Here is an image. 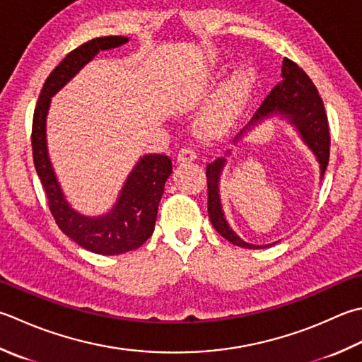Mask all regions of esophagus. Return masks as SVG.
<instances>
[{
  "instance_id": "esophagus-1",
  "label": "esophagus",
  "mask_w": 362,
  "mask_h": 362,
  "mask_svg": "<svg viewBox=\"0 0 362 362\" xmlns=\"http://www.w3.org/2000/svg\"><path fill=\"white\" fill-rule=\"evenodd\" d=\"M197 158V155L194 152L193 147L189 146H183L180 151H179V155H177V160H179V163H189V161H194Z\"/></svg>"
}]
</instances>
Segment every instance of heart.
<instances>
[{"instance_id":"1","label":"heart","mask_w":362,"mask_h":362,"mask_svg":"<svg viewBox=\"0 0 362 362\" xmlns=\"http://www.w3.org/2000/svg\"><path fill=\"white\" fill-rule=\"evenodd\" d=\"M254 86V72L242 69L224 84L219 94L201 116L199 125L205 134H219L229 129L243 108Z\"/></svg>"}]
</instances>
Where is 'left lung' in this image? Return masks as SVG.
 Listing matches in <instances>:
<instances>
[{
  "label": "left lung",
  "mask_w": 362,
  "mask_h": 362,
  "mask_svg": "<svg viewBox=\"0 0 362 362\" xmlns=\"http://www.w3.org/2000/svg\"><path fill=\"white\" fill-rule=\"evenodd\" d=\"M272 115H284L290 120V124H293L296 129H298L304 143L313 148L318 163H320V175L323 177L329 161L331 144L327 111H325L323 100L322 97L318 95V90L314 86L313 80H310L308 74L304 72L298 64L288 58L282 61V83H279L278 86H274L270 94L267 95L264 103L260 105V108L251 119V122L240 132L235 141L242 136L246 129H251L257 120L270 117ZM224 163V158L215 160L214 163L207 165V173H205V175H207V204L210 221L214 224V228L233 245L250 247V250H252V247L254 250H256V247H264L243 242V240L229 228L228 221H226L218 193L219 174L223 171Z\"/></svg>",
  "instance_id": "obj_1"
}]
</instances>
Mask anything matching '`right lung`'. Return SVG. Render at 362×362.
Segmentation results:
<instances>
[{"label": "right lung", "instance_id": "add662e5", "mask_svg": "<svg viewBox=\"0 0 362 362\" xmlns=\"http://www.w3.org/2000/svg\"><path fill=\"white\" fill-rule=\"evenodd\" d=\"M127 40L129 39L122 35H105L72 49L48 75L33 116V160L56 224L84 250L103 256L136 250L152 235L165 183L173 173V161L163 153L144 155L127 179L115 209L105 216H83L67 204L56 180L47 152L45 120L49 98L78 74L84 64L100 49L116 48Z\"/></svg>", "mask_w": 362, "mask_h": 362}]
</instances>
